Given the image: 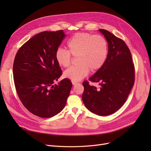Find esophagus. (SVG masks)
<instances>
[{
	"label": "esophagus",
	"mask_w": 151,
	"mask_h": 151,
	"mask_svg": "<svg viewBox=\"0 0 151 151\" xmlns=\"http://www.w3.org/2000/svg\"><path fill=\"white\" fill-rule=\"evenodd\" d=\"M72 85H76V84H77V82H75V81H72Z\"/></svg>",
	"instance_id": "esophagus-1"
}]
</instances>
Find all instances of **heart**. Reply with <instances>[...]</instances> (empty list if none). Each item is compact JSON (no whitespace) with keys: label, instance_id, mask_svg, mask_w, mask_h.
<instances>
[{"label":"heart","instance_id":"b5f03b06","mask_svg":"<svg viewBox=\"0 0 151 151\" xmlns=\"http://www.w3.org/2000/svg\"><path fill=\"white\" fill-rule=\"evenodd\" d=\"M68 51L61 48L57 49L55 60L58 64L68 67L72 56L77 57L78 65L68 68L63 73L65 78L77 82L84 78L91 72L98 71L106 60L108 43L103 36L89 33L75 34L67 42Z\"/></svg>","mask_w":151,"mask_h":151}]
</instances>
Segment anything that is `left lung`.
Wrapping results in <instances>:
<instances>
[{
	"instance_id": "1",
	"label": "left lung",
	"mask_w": 151,
	"mask_h": 151,
	"mask_svg": "<svg viewBox=\"0 0 151 151\" xmlns=\"http://www.w3.org/2000/svg\"><path fill=\"white\" fill-rule=\"evenodd\" d=\"M108 45L106 60L103 67L89 78L100 88L83 82L82 99L89 111L107 116L119 109L127 101L135 81V67L132 55L125 42L110 32L100 29Z\"/></svg>"
}]
</instances>
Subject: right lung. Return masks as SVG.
<instances>
[{"instance_id": "right-lung-1", "label": "right lung", "mask_w": 151, "mask_h": 151, "mask_svg": "<svg viewBox=\"0 0 151 151\" xmlns=\"http://www.w3.org/2000/svg\"><path fill=\"white\" fill-rule=\"evenodd\" d=\"M65 35L62 30L43 31L18 50L13 63L15 88L21 103L33 115L50 118L65 107L72 86L68 79L58 85L62 74L55 52Z\"/></svg>"}]
</instances>
